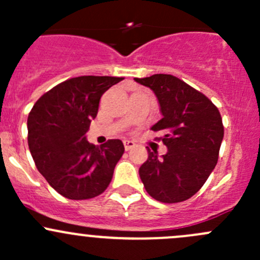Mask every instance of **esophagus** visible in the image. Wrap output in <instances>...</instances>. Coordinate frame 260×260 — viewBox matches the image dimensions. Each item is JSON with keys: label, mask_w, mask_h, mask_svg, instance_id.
<instances>
[{"label": "esophagus", "mask_w": 260, "mask_h": 260, "mask_svg": "<svg viewBox=\"0 0 260 260\" xmlns=\"http://www.w3.org/2000/svg\"><path fill=\"white\" fill-rule=\"evenodd\" d=\"M123 143H124V149H125V151H129V149H132L133 147L136 146V145H135V142H133V141H128V140H125V141H123Z\"/></svg>", "instance_id": "esophagus-1"}]
</instances>
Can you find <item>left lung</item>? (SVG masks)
Returning <instances> with one entry per match:
<instances>
[{"label":"left lung","instance_id":"obj_1","mask_svg":"<svg viewBox=\"0 0 260 260\" xmlns=\"http://www.w3.org/2000/svg\"><path fill=\"white\" fill-rule=\"evenodd\" d=\"M156 94L161 120L151 128L166 135L159 137L167 153L158 158L148 151L140 167V177L149 196L166 204L181 203L204 186L219 158L224 125L219 109L201 91L170 74L136 78Z\"/></svg>","mask_w":260,"mask_h":260}]
</instances>
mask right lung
<instances>
[{"instance_id": "right-lung-1", "label": "right lung", "mask_w": 260, "mask_h": 260, "mask_svg": "<svg viewBox=\"0 0 260 260\" xmlns=\"http://www.w3.org/2000/svg\"><path fill=\"white\" fill-rule=\"evenodd\" d=\"M123 78L84 75L57 84L34 104L27 142L39 172L70 200L101 195L111 183L124 152L120 140L96 147L85 140L104 91Z\"/></svg>"}]
</instances>
